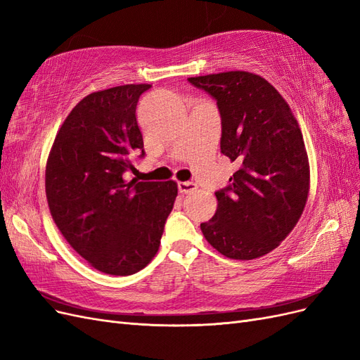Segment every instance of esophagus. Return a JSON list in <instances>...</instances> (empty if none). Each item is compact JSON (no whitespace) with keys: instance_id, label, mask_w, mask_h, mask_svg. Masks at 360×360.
Wrapping results in <instances>:
<instances>
[{"instance_id":"1","label":"esophagus","mask_w":360,"mask_h":360,"mask_svg":"<svg viewBox=\"0 0 360 360\" xmlns=\"http://www.w3.org/2000/svg\"><path fill=\"white\" fill-rule=\"evenodd\" d=\"M197 189H198V186L193 181H179V191L181 193H191Z\"/></svg>"}]
</instances>
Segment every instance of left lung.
<instances>
[{
    "mask_svg": "<svg viewBox=\"0 0 360 360\" xmlns=\"http://www.w3.org/2000/svg\"><path fill=\"white\" fill-rule=\"evenodd\" d=\"M188 81L216 99L221 151L238 169L217 191V209L201 231L217 252L259 258L281 245L299 222L309 193V162L288 103L259 75L233 70Z\"/></svg>",
    "mask_w": 360,
    "mask_h": 360,
    "instance_id": "obj_1",
    "label": "left lung"
}]
</instances>
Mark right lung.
Instances as JSON below:
<instances>
[{
  "label": "right lung",
  "instance_id": "obj_1",
  "mask_svg": "<svg viewBox=\"0 0 360 360\" xmlns=\"http://www.w3.org/2000/svg\"><path fill=\"white\" fill-rule=\"evenodd\" d=\"M150 84L94 91L64 120L51 147L45 188L53 222L86 263L106 275L144 269L159 250L177 183L124 179L144 156L136 122Z\"/></svg>",
  "mask_w": 360,
  "mask_h": 360
}]
</instances>
